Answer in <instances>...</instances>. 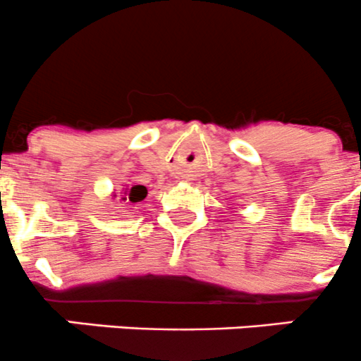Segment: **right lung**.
<instances>
[{
  "instance_id": "right-lung-1",
  "label": "right lung",
  "mask_w": 361,
  "mask_h": 361,
  "mask_svg": "<svg viewBox=\"0 0 361 361\" xmlns=\"http://www.w3.org/2000/svg\"><path fill=\"white\" fill-rule=\"evenodd\" d=\"M147 197V188L143 185H131V187L124 188V197L123 200H126L128 204L130 202H142L143 199Z\"/></svg>"
}]
</instances>
